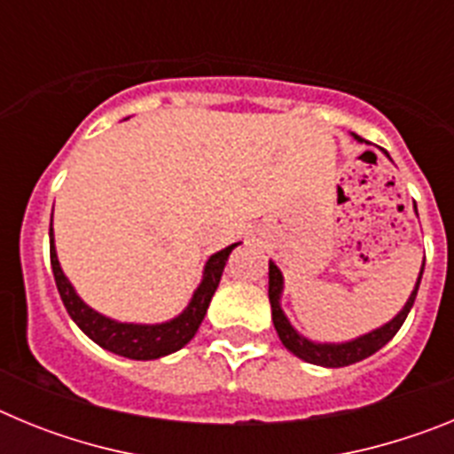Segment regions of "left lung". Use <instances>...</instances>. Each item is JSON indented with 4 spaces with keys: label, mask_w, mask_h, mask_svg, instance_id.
<instances>
[{
    "label": "left lung",
    "mask_w": 454,
    "mask_h": 454,
    "mask_svg": "<svg viewBox=\"0 0 454 454\" xmlns=\"http://www.w3.org/2000/svg\"><path fill=\"white\" fill-rule=\"evenodd\" d=\"M359 138V136H355ZM425 268V262H423ZM423 268H420L419 282H416V288L409 295L407 304L400 311L391 323H387L380 330L371 332V334H364L355 340H348V343H314V340L304 339L298 332L293 330L291 323L284 316L282 307H279V295H282V272L275 263H268V298H270L272 307V323H275V330L279 334V340H282L286 350H291L293 355L304 359L309 364H316V366H327V368H340V366H350V364L362 362L366 356L375 355L382 346H387L393 336L398 334V330L403 327L404 318H407L409 309L414 307L416 293H419L420 286V277H423Z\"/></svg>",
    "instance_id": "1"
}]
</instances>
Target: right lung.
<instances>
[{"instance_id":"add662e5","label":"right lung","mask_w":454,"mask_h":454,"mask_svg":"<svg viewBox=\"0 0 454 454\" xmlns=\"http://www.w3.org/2000/svg\"><path fill=\"white\" fill-rule=\"evenodd\" d=\"M234 246L224 247V250L215 252L211 259L204 266V279L198 286L195 295H192L191 304L186 307L182 316L172 318L170 323L161 325H129V323H115V320L106 318V316L92 311L88 304L82 302L72 284L67 282V277L63 275L61 266H59V259H56L54 250V234H51V223H50V259H51V272H54L56 288L61 293V300L66 304L67 314L74 323L79 325V330L92 339L98 346H102L104 350L115 352L120 356H127V359H159V356H166L170 352H177L186 346L188 340L195 336L198 327L202 325L204 314H207L208 302L214 298L215 288L220 284V277H223L224 263H227V256L234 250Z\"/></svg>"}]
</instances>
